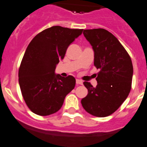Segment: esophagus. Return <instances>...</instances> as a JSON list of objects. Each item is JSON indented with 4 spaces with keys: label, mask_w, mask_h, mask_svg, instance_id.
Returning a JSON list of instances; mask_svg holds the SVG:
<instances>
[{
    "label": "esophagus",
    "mask_w": 147,
    "mask_h": 147,
    "mask_svg": "<svg viewBox=\"0 0 147 147\" xmlns=\"http://www.w3.org/2000/svg\"><path fill=\"white\" fill-rule=\"evenodd\" d=\"M76 84H80V85H82L83 81L81 80H79V79H76Z\"/></svg>",
    "instance_id": "34e87169"
}]
</instances>
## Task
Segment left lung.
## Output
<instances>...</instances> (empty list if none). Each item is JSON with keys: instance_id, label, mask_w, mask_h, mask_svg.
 <instances>
[{"instance_id": "8db88e82", "label": "left lung", "mask_w": 147, "mask_h": 147, "mask_svg": "<svg viewBox=\"0 0 147 147\" xmlns=\"http://www.w3.org/2000/svg\"><path fill=\"white\" fill-rule=\"evenodd\" d=\"M95 52L96 87L84 81L88 95L81 100L84 109L96 117H107L121 107L132 87L133 66L128 52L119 40L104 29L84 30Z\"/></svg>"}]
</instances>
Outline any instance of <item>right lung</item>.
<instances>
[{
  "label": "right lung",
  "mask_w": 147,
  "mask_h": 147,
  "mask_svg": "<svg viewBox=\"0 0 147 147\" xmlns=\"http://www.w3.org/2000/svg\"><path fill=\"white\" fill-rule=\"evenodd\" d=\"M83 29L52 26L38 33L24 53L18 81L24 101L35 114L47 116L61 108L66 95L75 86L72 75L64 78L55 73L70 43Z\"/></svg>",
  "instance_id": "obj_1"
}]
</instances>
